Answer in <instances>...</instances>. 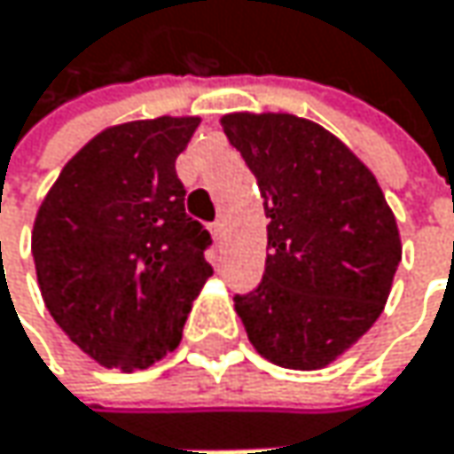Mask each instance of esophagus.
<instances>
[{"instance_id":"34e87169","label":"esophagus","mask_w":454,"mask_h":454,"mask_svg":"<svg viewBox=\"0 0 454 454\" xmlns=\"http://www.w3.org/2000/svg\"><path fill=\"white\" fill-rule=\"evenodd\" d=\"M211 235H214L216 240H222V238H224V219H216V222L211 224Z\"/></svg>"}]
</instances>
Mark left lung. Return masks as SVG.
Instances as JSON below:
<instances>
[{
	"instance_id": "left-lung-1",
	"label": "left lung",
	"mask_w": 454,
	"mask_h": 454,
	"mask_svg": "<svg viewBox=\"0 0 454 454\" xmlns=\"http://www.w3.org/2000/svg\"><path fill=\"white\" fill-rule=\"evenodd\" d=\"M266 211V269L235 295L255 350L282 369L329 366L384 311L403 258L371 169L329 130L295 114H224Z\"/></svg>"
}]
</instances>
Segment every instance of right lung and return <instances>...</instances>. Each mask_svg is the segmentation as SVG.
<instances>
[{
    "instance_id": "1",
    "label": "right lung",
    "mask_w": 454,
    "mask_h": 454,
    "mask_svg": "<svg viewBox=\"0 0 454 454\" xmlns=\"http://www.w3.org/2000/svg\"><path fill=\"white\" fill-rule=\"evenodd\" d=\"M199 117L106 128L65 164L35 214L30 251L43 303L106 369L172 353L214 274L208 230L188 216L175 161Z\"/></svg>"
}]
</instances>
